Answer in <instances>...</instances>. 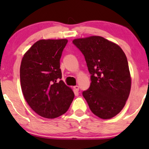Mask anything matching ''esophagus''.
<instances>
[{"instance_id": "34e87169", "label": "esophagus", "mask_w": 149, "mask_h": 149, "mask_svg": "<svg viewBox=\"0 0 149 149\" xmlns=\"http://www.w3.org/2000/svg\"><path fill=\"white\" fill-rule=\"evenodd\" d=\"M73 88H74V89L76 90V91H79V86L76 85V86H75L74 87H73Z\"/></svg>"}]
</instances>
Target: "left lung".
<instances>
[{
    "instance_id": "obj_1",
    "label": "left lung",
    "mask_w": 149,
    "mask_h": 149,
    "mask_svg": "<svg viewBox=\"0 0 149 149\" xmlns=\"http://www.w3.org/2000/svg\"><path fill=\"white\" fill-rule=\"evenodd\" d=\"M73 45L85 58L91 74L89 88L82 94L91 112L110 119L124 107L131 86L125 54L118 45L99 36L76 39Z\"/></svg>"
}]
</instances>
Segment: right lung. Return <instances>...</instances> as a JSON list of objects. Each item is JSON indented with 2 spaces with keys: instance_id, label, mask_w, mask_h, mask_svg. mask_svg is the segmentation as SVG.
Instances as JSON below:
<instances>
[{
  "instance_id": "add662e5",
  "label": "right lung",
  "mask_w": 149,
  "mask_h": 149,
  "mask_svg": "<svg viewBox=\"0 0 149 149\" xmlns=\"http://www.w3.org/2000/svg\"><path fill=\"white\" fill-rule=\"evenodd\" d=\"M67 42L65 39L39 40L22 58L20 81L24 97L43 118L63 115L74 98L71 88L61 80L60 60Z\"/></svg>"
}]
</instances>
